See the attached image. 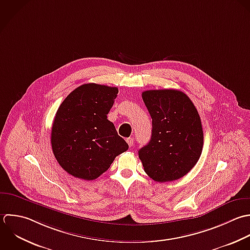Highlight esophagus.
I'll return each instance as SVG.
<instances>
[{
    "mask_svg": "<svg viewBox=\"0 0 250 250\" xmlns=\"http://www.w3.org/2000/svg\"><path fill=\"white\" fill-rule=\"evenodd\" d=\"M126 142H127V144H128L129 147H132V146H133V143H134V140H133L132 137H129V138L126 139Z\"/></svg>",
    "mask_w": 250,
    "mask_h": 250,
    "instance_id": "obj_1",
    "label": "esophagus"
}]
</instances>
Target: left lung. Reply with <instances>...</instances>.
<instances>
[{"label": "left lung", "mask_w": 250, "mask_h": 250, "mask_svg": "<svg viewBox=\"0 0 250 250\" xmlns=\"http://www.w3.org/2000/svg\"><path fill=\"white\" fill-rule=\"evenodd\" d=\"M152 118L150 142L138 151L144 171L157 182L186 175L198 163L204 146L200 115L191 99L177 89L142 92Z\"/></svg>", "instance_id": "left-lung-1"}]
</instances>
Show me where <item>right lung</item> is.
I'll return each mask as SVG.
<instances>
[{"mask_svg":"<svg viewBox=\"0 0 250 250\" xmlns=\"http://www.w3.org/2000/svg\"><path fill=\"white\" fill-rule=\"evenodd\" d=\"M119 89L84 83L59 106L51 128V147L60 167L74 177L93 180L105 172L127 143L107 115Z\"/></svg>","mask_w":250,"mask_h":250,"instance_id":"add662e5","label":"right lung"}]
</instances>
